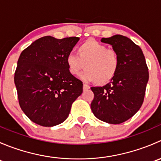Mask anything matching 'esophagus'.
I'll return each mask as SVG.
<instances>
[{
	"label": "esophagus",
	"mask_w": 161,
	"mask_h": 161,
	"mask_svg": "<svg viewBox=\"0 0 161 161\" xmlns=\"http://www.w3.org/2000/svg\"><path fill=\"white\" fill-rule=\"evenodd\" d=\"M82 88H83V90L84 91L90 90V86H89L88 85H86V84H83V87H82Z\"/></svg>",
	"instance_id": "esophagus-1"
}]
</instances>
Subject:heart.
Returning <instances> with one entry per match:
<instances>
[{
	"label": "heart",
	"mask_w": 161,
	"mask_h": 161,
	"mask_svg": "<svg viewBox=\"0 0 161 161\" xmlns=\"http://www.w3.org/2000/svg\"><path fill=\"white\" fill-rule=\"evenodd\" d=\"M68 71L77 76L85 68L81 75L86 82H96L105 85L114 78L120 65L116 50L108 49L104 44L89 40L77 47V55L69 53L65 59Z\"/></svg>",
	"instance_id": "obj_1"
}]
</instances>
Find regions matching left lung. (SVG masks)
<instances>
[{"mask_svg":"<svg viewBox=\"0 0 161 161\" xmlns=\"http://www.w3.org/2000/svg\"><path fill=\"white\" fill-rule=\"evenodd\" d=\"M101 42L111 45L118 52L120 65L109 83L91 87L94 93L91 110L104 122L121 124L131 118L143 103L148 68L141 48L128 37L114 35L103 38Z\"/></svg>","mask_w":161,"mask_h":161,"instance_id":"left-lung-1","label":"left lung"}]
</instances>
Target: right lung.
<instances>
[{
  "label": "right lung",
  "instance_id": "obj_1",
  "mask_svg": "<svg viewBox=\"0 0 161 161\" xmlns=\"http://www.w3.org/2000/svg\"><path fill=\"white\" fill-rule=\"evenodd\" d=\"M79 40L46 36L21 53L14 84L22 111L36 124L52 127L62 123L82 94L83 84L69 73L65 62Z\"/></svg>",
  "mask_w": 161,
  "mask_h": 161
}]
</instances>
